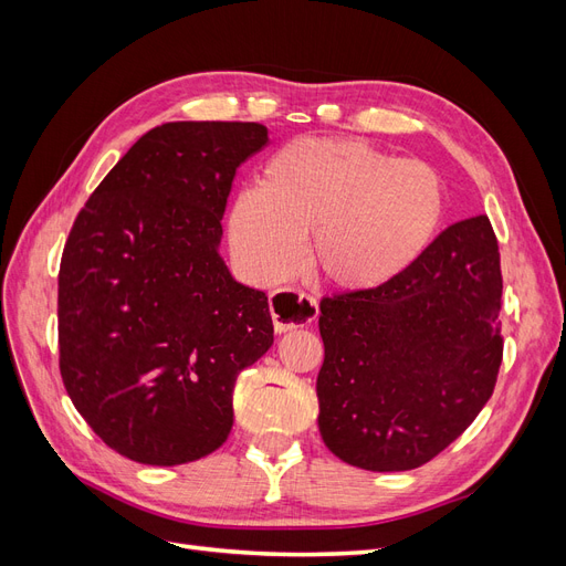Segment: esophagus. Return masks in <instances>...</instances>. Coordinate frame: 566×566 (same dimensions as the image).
Instances as JSON below:
<instances>
[{"instance_id":"esophagus-1","label":"esophagus","mask_w":566,"mask_h":566,"mask_svg":"<svg viewBox=\"0 0 566 566\" xmlns=\"http://www.w3.org/2000/svg\"><path fill=\"white\" fill-rule=\"evenodd\" d=\"M269 312L276 333H287L310 325L318 316V302L295 287L276 290L269 300Z\"/></svg>"}]
</instances>
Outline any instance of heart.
<instances>
[{
	"label": "heart",
	"instance_id": "obj_1",
	"mask_svg": "<svg viewBox=\"0 0 566 566\" xmlns=\"http://www.w3.org/2000/svg\"><path fill=\"white\" fill-rule=\"evenodd\" d=\"M447 191L437 169L397 160L361 139H295L243 188L229 214L235 260L256 281H283L312 262L333 285L378 290L413 266L437 238Z\"/></svg>",
	"mask_w": 566,
	"mask_h": 566
}]
</instances>
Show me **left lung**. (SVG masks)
Wrapping results in <instances>:
<instances>
[{
    "instance_id": "1",
    "label": "left lung",
    "mask_w": 566,
    "mask_h": 566,
    "mask_svg": "<svg viewBox=\"0 0 566 566\" xmlns=\"http://www.w3.org/2000/svg\"><path fill=\"white\" fill-rule=\"evenodd\" d=\"M501 254L486 214L441 231L403 276L321 300L318 430L370 472L424 465L491 399L503 358Z\"/></svg>"
}]
</instances>
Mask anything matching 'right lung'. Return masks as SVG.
<instances>
[{
  "instance_id": "obj_1",
  "label": "right lung",
  "mask_w": 566,
  "mask_h": 566,
  "mask_svg": "<svg viewBox=\"0 0 566 566\" xmlns=\"http://www.w3.org/2000/svg\"><path fill=\"white\" fill-rule=\"evenodd\" d=\"M266 142L260 123H165L75 219L59 273L61 375L119 455L169 468L217 451L235 378L273 345L266 295L219 254L235 169Z\"/></svg>"
}]
</instances>
